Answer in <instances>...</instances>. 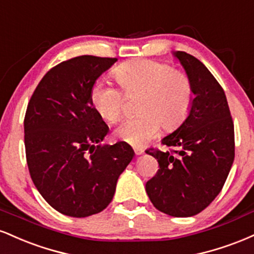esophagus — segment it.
Instances as JSON below:
<instances>
[{
	"mask_svg": "<svg viewBox=\"0 0 254 254\" xmlns=\"http://www.w3.org/2000/svg\"><path fill=\"white\" fill-rule=\"evenodd\" d=\"M134 152H135V154L136 156H141L142 153H144V150H142V148H134Z\"/></svg>",
	"mask_w": 254,
	"mask_h": 254,
	"instance_id": "esophagus-1",
	"label": "esophagus"
}]
</instances>
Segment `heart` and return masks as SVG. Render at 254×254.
<instances>
[{"label":"heart","mask_w":254,"mask_h":254,"mask_svg":"<svg viewBox=\"0 0 254 254\" xmlns=\"http://www.w3.org/2000/svg\"><path fill=\"white\" fill-rule=\"evenodd\" d=\"M113 76L127 96L141 95L138 118L126 119L116 127L115 135L122 141L142 146L159 132L177 127L187 118L192 104L191 80L171 65L148 59L124 63ZM94 108L106 121L113 122L121 115L124 94L115 86L96 80L90 89Z\"/></svg>","instance_id":"1"}]
</instances>
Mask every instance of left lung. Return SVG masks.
<instances>
[{
    "instance_id": "obj_1",
    "label": "left lung",
    "mask_w": 254,
    "mask_h": 254,
    "mask_svg": "<svg viewBox=\"0 0 254 254\" xmlns=\"http://www.w3.org/2000/svg\"><path fill=\"white\" fill-rule=\"evenodd\" d=\"M174 56L191 80L189 115L162 144L176 150L148 148L159 170L146 183L154 207L175 217L193 216L221 191L234 160V125L225 91L210 71L191 55Z\"/></svg>"
}]
</instances>
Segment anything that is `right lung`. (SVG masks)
I'll use <instances>...</instances> for the list:
<instances>
[{"mask_svg":"<svg viewBox=\"0 0 254 254\" xmlns=\"http://www.w3.org/2000/svg\"><path fill=\"white\" fill-rule=\"evenodd\" d=\"M116 61L79 56L56 65L27 106L31 178L45 201L64 215L86 217L107 208L119 176L134 157L124 141L100 145L109 128L90 101L92 84Z\"/></svg>","mask_w":254,"mask_h":254,"instance_id":"obj_1","label":"right lung"}]
</instances>
